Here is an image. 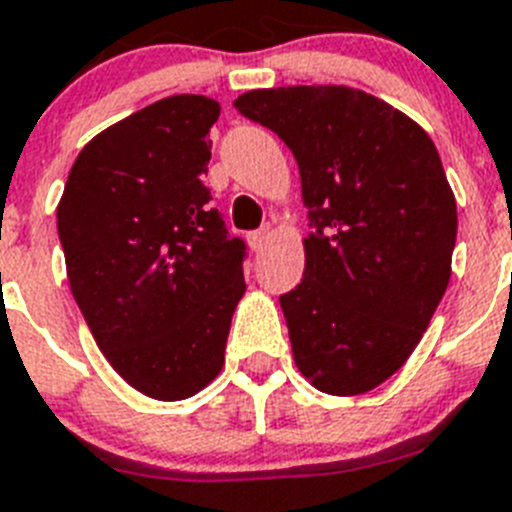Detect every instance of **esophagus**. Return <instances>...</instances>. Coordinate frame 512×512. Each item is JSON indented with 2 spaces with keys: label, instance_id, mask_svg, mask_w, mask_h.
Here are the masks:
<instances>
[{
  "label": "esophagus",
  "instance_id": "obj_1",
  "mask_svg": "<svg viewBox=\"0 0 512 512\" xmlns=\"http://www.w3.org/2000/svg\"><path fill=\"white\" fill-rule=\"evenodd\" d=\"M268 226H262V229H257V231H250V247L255 252H262V247H265V244H268Z\"/></svg>",
  "mask_w": 512,
  "mask_h": 512
}]
</instances>
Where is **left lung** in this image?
I'll return each mask as SVG.
<instances>
[{
  "instance_id": "obj_1",
  "label": "left lung",
  "mask_w": 512,
  "mask_h": 512,
  "mask_svg": "<svg viewBox=\"0 0 512 512\" xmlns=\"http://www.w3.org/2000/svg\"><path fill=\"white\" fill-rule=\"evenodd\" d=\"M234 108L278 133L301 175L304 278L281 296L296 366L319 391L384 384L451 278L456 201L412 118L342 84L252 90Z\"/></svg>"
}]
</instances>
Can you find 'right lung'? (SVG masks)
I'll return each instance as SVG.
<instances>
[{
  "mask_svg": "<svg viewBox=\"0 0 512 512\" xmlns=\"http://www.w3.org/2000/svg\"><path fill=\"white\" fill-rule=\"evenodd\" d=\"M219 102L175 95L79 151L56 226L84 322L110 366L162 402L193 397L224 366L247 244L206 188Z\"/></svg>",
  "mask_w": 512,
  "mask_h": 512,
  "instance_id": "obj_1",
  "label": "right lung"
}]
</instances>
